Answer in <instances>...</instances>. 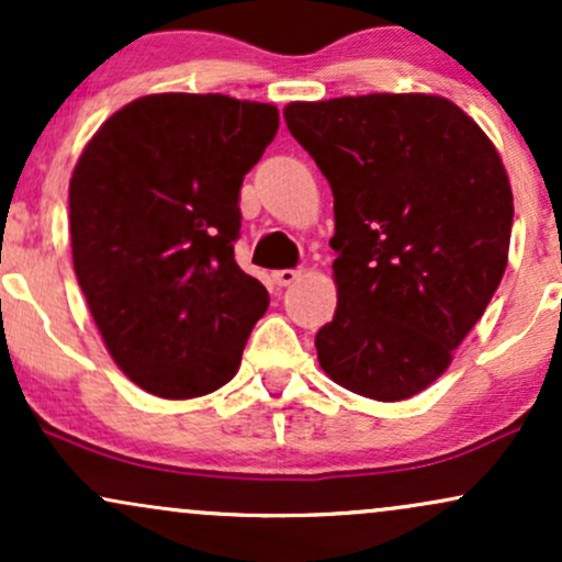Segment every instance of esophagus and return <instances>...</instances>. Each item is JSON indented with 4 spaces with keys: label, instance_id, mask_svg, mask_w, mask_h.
Returning <instances> with one entry per match:
<instances>
[{
    "label": "esophagus",
    "instance_id": "1",
    "mask_svg": "<svg viewBox=\"0 0 562 562\" xmlns=\"http://www.w3.org/2000/svg\"><path fill=\"white\" fill-rule=\"evenodd\" d=\"M299 277H301V269H277V272H272V280H274L280 288L293 285V282L299 280Z\"/></svg>",
    "mask_w": 562,
    "mask_h": 562
}]
</instances>
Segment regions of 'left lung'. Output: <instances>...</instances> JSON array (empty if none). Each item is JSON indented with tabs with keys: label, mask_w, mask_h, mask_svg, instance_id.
Returning <instances> with one entry per match:
<instances>
[{
	"label": "left lung",
	"mask_w": 562,
	"mask_h": 562,
	"mask_svg": "<svg viewBox=\"0 0 562 562\" xmlns=\"http://www.w3.org/2000/svg\"><path fill=\"white\" fill-rule=\"evenodd\" d=\"M333 190L338 308L317 333L344 389L402 402L447 370L507 267L513 190L492 139L447 97L290 102Z\"/></svg>",
	"instance_id": "left-lung-1"
}]
</instances>
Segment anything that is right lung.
Here are the masks:
<instances>
[{
  "label": "right lung",
  "instance_id": "add662e5",
  "mask_svg": "<svg viewBox=\"0 0 562 562\" xmlns=\"http://www.w3.org/2000/svg\"><path fill=\"white\" fill-rule=\"evenodd\" d=\"M280 128L267 102L147 94L113 113L70 177L76 280L139 389H222L269 293L235 261L243 177Z\"/></svg>",
  "mask_w": 562,
  "mask_h": 562
}]
</instances>
